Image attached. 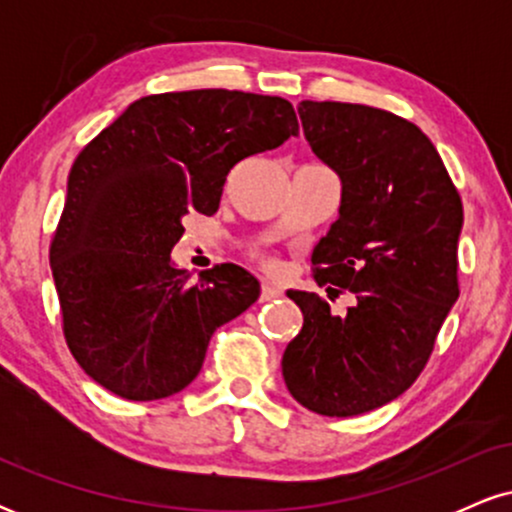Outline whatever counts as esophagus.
Returning a JSON list of instances; mask_svg holds the SVG:
<instances>
[{
    "label": "esophagus",
    "mask_w": 512,
    "mask_h": 512,
    "mask_svg": "<svg viewBox=\"0 0 512 512\" xmlns=\"http://www.w3.org/2000/svg\"><path fill=\"white\" fill-rule=\"evenodd\" d=\"M281 296V289H276L274 284H269V281H262V301H274V298Z\"/></svg>",
    "instance_id": "esophagus-1"
}]
</instances>
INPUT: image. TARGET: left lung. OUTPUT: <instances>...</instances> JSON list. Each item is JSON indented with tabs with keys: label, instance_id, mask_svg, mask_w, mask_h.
I'll return each mask as SVG.
<instances>
[{
	"label": "left lung",
	"instance_id": "obj_1",
	"mask_svg": "<svg viewBox=\"0 0 512 512\" xmlns=\"http://www.w3.org/2000/svg\"><path fill=\"white\" fill-rule=\"evenodd\" d=\"M303 134L342 180L339 219L313 250L317 293L289 291L303 330L281 358L298 404L356 416L402 395L424 370L457 289L462 199L436 146L404 117L358 103L303 101Z\"/></svg>",
	"mask_w": 512,
	"mask_h": 512
}]
</instances>
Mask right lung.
Instances as JSON below:
<instances>
[{
    "label": "right lung",
    "mask_w": 512,
    "mask_h": 512,
    "mask_svg": "<svg viewBox=\"0 0 512 512\" xmlns=\"http://www.w3.org/2000/svg\"><path fill=\"white\" fill-rule=\"evenodd\" d=\"M298 134L279 96L199 88L134 101L76 156L50 245L64 339L113 395L151 402L185 390L211 334L260 298L238 264L192 284L170 250L187 211L216 214L243 158Z\"/></svg>",
    "instance_id": "obj_1"
}]
</instances>
